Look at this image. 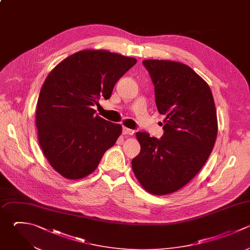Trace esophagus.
I'll return each instance as SVG.
<instances>
[{
    "label": "esophagus",
    "mask_w": 250,
    "mask_h": 250,
    "mask_svg": "<svg viewBox=\"0 0 250 250\" xmlns=\"http://www.w3.org/2000/svg\"><path fill=\"white\" fill-rule=\"evenodd\" d=\"M122 132H123V134H124V135H133V134L135 133V131H134V130L129 129V128H126V127H123Z\"/></svg>",
    "instance_id": "obj_1"
}]
</instances>
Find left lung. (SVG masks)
<instances>
[{"mask_svg":"<svg viewBox=\"0 0 250 250\" xmlns=\"http://www.w3.org/2000/svg\"><path fill=\"white\" fill-rule=\"evenodd\" d=\"M143 64L165 115L164 133L160 139L136 134L141 151L132 168L145 189L161 195L183 188L207 161L217 137L216 108L209 86L188 65L157 60Z\"/></svg>","mask_w":250,"mask_h":250,"instance_id":"1","label":"left lung"}]
</instances>
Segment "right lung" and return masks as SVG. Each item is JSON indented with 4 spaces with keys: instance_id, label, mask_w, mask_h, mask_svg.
Here are the masks:
<instances>
[{
    "instance_id": "right-lung-1",
    "label": "right lung",
    "mask_w": 250,
    "mask_h": 250,
    "mask_svg": "<svg viewBox=\"0 0 250 250\" xmlns=\"http://www.w3.org/2000/svg\"><path fill=\"white\" fill-rule=\"evenodd\" d=\"M137 60L104 50H85L58 64L38 98L36 126L41 148L52 167L67 179H81L98 167L122 127L96 114L117 81Z\"/></svg>"
}]
</instances>
